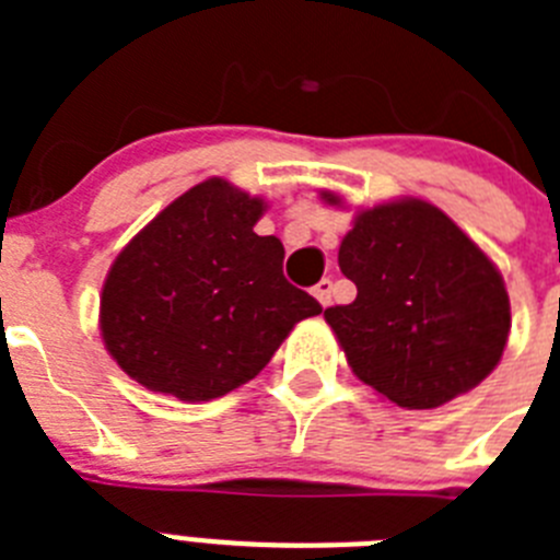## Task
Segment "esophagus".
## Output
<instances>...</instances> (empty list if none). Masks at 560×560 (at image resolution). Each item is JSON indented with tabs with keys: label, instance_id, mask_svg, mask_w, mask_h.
<instances>
[{
	"label": "esophagus",
	"instance_id": "obj_1",
	"mask_svg": "<svg viewBox=\"0 0 560 560\" xmlns=\"http://www.w3.org/2000/svg\"><path fill=\"white\" fill-rule=\"evenodd\" d=\"M330 294H334V283H330L328 277H325V280H319V283L314 285V296L316 300H319V305H330Z\"/></svg>",
	"mask_w": 560,
	"mask_h": 560
}]
</instances>
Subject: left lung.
Returning a JSON list of instances; mask_svg holds the SVG:
<instances>
[{"label": "left lung", "mask_w": 560, "mask_h": 560, "mask_svg": "<svg viewBox=\"0 0 560 560\" xmlns=\"http://www.w3.org/2000/svg\"><path fill=\"white\" fill-rule=\"evenodd\" d=\"M328 205L339 196L323 192ZM350 305L325 308L348 364L404 409H434L491 375L511 334L497 266L446 212L400 199L361 210L339 246Z\"/></svg>", "instance_id": "obj_1"}]
</instances>
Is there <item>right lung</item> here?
<instances>
[{"label":"right lung","instance_id":"right-lung-1","mask_svg":"<svg viewBox=\"0 0 560 560\" xmlns=\"http://www.w3.org/2000/svg\"><path fill=\"white\" fill-rule=\"evenodd\" d=\"M264 199L207 179L133 237L101 296L106 350L151 393L212 400L255 378L323 305L285 280L280 237L257 235Z\"/></svg>","mask_w":560,"mask_h":560}]
</instances>
